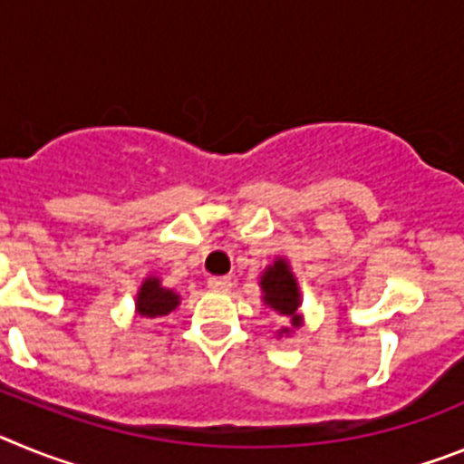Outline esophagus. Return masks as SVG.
Wrapping results in <instances>:
<instances>
[{
	"instance_id": "obj_1",
	"label": "esophagus",
	"mask_w": 464,
	"mask_h": 464,
	"mask_svg": "<svg viewBox=\"0 0 464 464\" xmlns=\"http://www.w3.org/2000/svg\"><path fill=\"white\" fill-rule=\"evenodd\" d=\"M208 288L218 290V293H225V290L232 288V278H229V276H211V278H208Z\"/></svg>"
}]
</instances>
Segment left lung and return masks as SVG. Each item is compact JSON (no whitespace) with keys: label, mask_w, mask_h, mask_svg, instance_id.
I'll use <instances>...</instances> for the list:
<instances>
[{"label":"left lung","mask_w":464,"mask_h":464,"mask_svg":"<svg viewBox=\"0 0 464 464\" xmlns=\"http://www.w3.org/2000/svg\"><path fill=\"white\" fill-rule=\"evenodd\" d=\"M260 288H262V302L265 306L276 311L283 318H290V325L299 327L302 325V315H299V285L295 274L290 272V265L285 260H274V265H269L260 276ZM281 334H290V327H283L278 330V337Z\"/></svg>","instance_id":"left-lung-1"}]
</instances>
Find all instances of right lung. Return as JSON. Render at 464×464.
<instances>
[{
    "label": "right lung",
    "mask_w": 464,
    "mask_h": 464,
    "mask_svg": "<svg viewBox=\"0 0 464 464\" xmlns=\"http://www.w3.org/2000/svg\"><path fill=\"white\" fill-rule=\"evenodd\" d=\"M137 314L143 318H158V315H167L181 304V295H176L174 290L162 288V281L155 276H149L141 283V288L137 293Z\"/></svg>",
    "instance_id": "right-lung-1"
}]
</instances>
